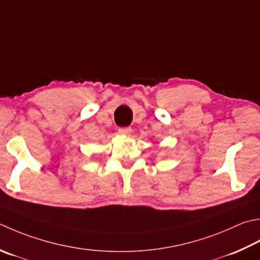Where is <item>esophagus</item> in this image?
Here are the masks:
<instances>
[{
	"instance_id": "1",
	"label": "esophagus",
	"mask_w": 260,
	"mask_h": 260,
	"mask_svg": "<svg viewBox=\"0 0 260 260\" xmlns=\"http://www.w3.org/2000/svg\"><path fill=\"white\" fill-rule=\"evenodd\" d=\"M131 133H132L131 127H126V128L118 129V134H120V135H131Z\"/></svg>"
}]
</instances>
